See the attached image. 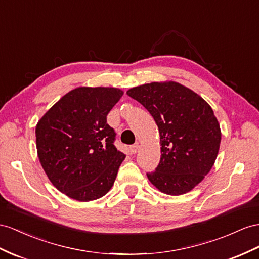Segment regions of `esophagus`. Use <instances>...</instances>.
<instances>
[{
  "label": "esophagus",
  "mask_w": 259,
  "mask_h": 259,
  "mask_svg": "<svg viewBox=\"0 0 259 259\" xmlns=\"http://www.w3.org/2000/svg\"><path fill=\"white\" fill-rule=\"evenodd\" d=\"M139 148H140V145H139L138 143H136V144H134V145H131L130 147V152L132 154H136L137 152L139 151Z\"/></svg>",
  "instance_id": "obj_1"
}]
</instances>
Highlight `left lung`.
<instances>
[{"label":"left lung","mask_w":259,"mask_h":259,"mask_svg":"<svg viewBox=\"0 0 259 259\" xmlns=\"http://www.w3.org/2000/svg\"><path fill=\"white\" fill-rule=\"evenodd\" d=\"M127 94L143 105L160 131L161 160L149 181L162 193L180 196L200 183L213 166L221 130L210 105L176 82H153Z\"/></svg>","instance_id":"1"}]
</instances>
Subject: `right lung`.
<instances>
[{
	"instance_id": "obj_1",
	"label": "right lung",
	"mask_w": 259,
	"mask_h": 259,
	"mask_svg": "<svg viewBox=\"0 0 259 259\" xmlns=\"http://www.w3.org/2000/svg\"><path fill=\"white\" fill-rule=\"evenodd\" d=\"M123 95L114 88H77L36 125L39 161L52 185L78 201L105 196L125 155L114 145L108 112Z\"/></svg>"
}]
</instances>
